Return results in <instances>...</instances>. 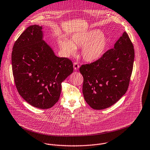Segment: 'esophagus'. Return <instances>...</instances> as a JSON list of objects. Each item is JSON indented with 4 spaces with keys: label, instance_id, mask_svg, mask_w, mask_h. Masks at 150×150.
<instances>
[{
    "label": "esophagus",
    "instance_id": "obj_1",
    "mask_svg": "<svg viewBox=\"0 0 150 150\" xmlns=\"http://www.w3.org/2000/svg\"><path fill=\"white\" fill-rule=\"evenodd\" d=\"M74 68L75 70H77L79 68V65L77 62H74Z\"/></svg>",
    "mask_w": 150,
    "mask_h": 150
}]
</instances>
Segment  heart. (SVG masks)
<instances>
[{
	"mask_svg": "<svg viewBox=\"0 0 150 150\" xmlns=\"http://www.w3.org/2000/svg\"><path fill=\"white\" fill-rule=\"evenodd\" d=\"M108 38L98 30H91L74 35L69 41L62 39L59 41L61 50L67 55L76 53V48L82 47V55L88 62H93L100 58L105 52Z\"/></svg>",
	"mask_w": 150,
	"mask_h": 150,
	"instance_id": "b5f03b06",
	"label": "heart"
}]
</instances>
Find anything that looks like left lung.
Instances as JSON below:
<instances>
[{"mask_svg":"<svg viewBox=\"0 0 150 150\" xmlns=\"http://www.w3.org/2000/svg\"><path fill=\"white\" fill-rule=\"evenodd\" d=\"M134 59L133 44L126 32L98 60L83 64L82 92L93 109H105L116 103L127 92Z\"/></svg>","mask_w":150,"mask_h":150,"instance_id":"8db88e82","label":"left lung"}]
</instances>
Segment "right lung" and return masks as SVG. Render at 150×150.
Here are the masks:
<instances>
[{"label": "right lung", "instance_id": "obj_1", "mask_svg": "<svg viewBox=\"0 0 150 150\" xmlns=\"http://www.w3.org/2000/svg\"><path fill=\"white\" fill-rule=\"evenodd\" d=\"M42 37L41 26L27 27L14 44L11 63L20 95L31 106L47 109L58 101L61 83L74 69L72 61L57 57Z\"/></svg>", "mask_w": 150, "mask_h": 150}]
</instances>
